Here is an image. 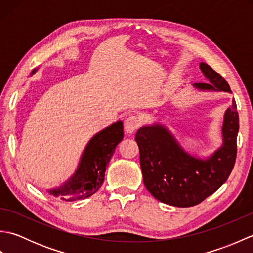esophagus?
Returning a JSON list of instances; mask_svg holds the SVG:
<instances>
[{"label": "esophagus", "mask_w": 253, "mask_h": 253, "mask_svg": "<svg viewBox=\"0 0 253 253\" xmlns=\"http://www.w3.org/2000/svg\"><path fill=\"white\" fill-rule=\"evenodd\" d=\"M141 125L140 118L136 115H130L128 116L125 122H124V128H125V131L127 133H132L135 130H137Z\"/></svg>", "instance_id": "34e87169"}]
</instances>
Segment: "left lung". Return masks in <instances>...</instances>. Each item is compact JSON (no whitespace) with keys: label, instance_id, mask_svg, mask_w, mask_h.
<instances>
[{"label":"left lung","instance_id":"left-lung-1","mask_svg":"<svg viewBox=\"0 0 253 253\" xmlns=\"http://www.w3.org/2000/svg\"><path fill=\"white\" fill-rule=\"evenodd\" d=\"M200 69L208 83H196L199 90L232 93L228 83L208 64ZM239 116L236 101L225 112L223 144L207 160L192 157L163 125L144 126L136 133L143 182L151 195L169 206H197L227 180L237 155Z\"/></svg>","mask_w":253,"mask_h":253}]
</instances>
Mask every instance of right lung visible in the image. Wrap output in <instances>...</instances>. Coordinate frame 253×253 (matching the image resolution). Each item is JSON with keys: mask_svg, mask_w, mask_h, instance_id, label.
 <instances>
[{"mask_svg": "<svg viewBox=\"0 0 253 253\" xmlns=\"http://www.w3.org/2000/svg\"><path fill=\"white\" fill-rule=\"evenodd\" d=\"M36 72L37 69H34L31 74ZM123 137L122 121L96 133L85 147L76 173L63 186L49 192L65 201H76L92 196L103 184L106 166Z\"/></svg>", "mask_w": 253, "mask_h": 253, "instance_id": "right-lung-1", "label": "right lung"}]
</instances>
